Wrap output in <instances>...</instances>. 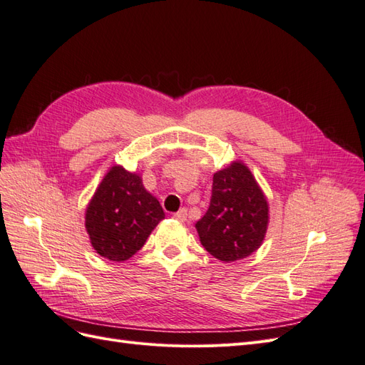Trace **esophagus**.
I'll use <instances>...</instances> for the list:
<instances>
[{"mask_svg": "<svg viewBox=\"0 0 365 365\" xmlns=\"http://www.w3.org/2000/svg\"><path fill=\"white\" fill-rule=\"evenodd\" d=\"M173 217H175L176 220H180V222H184V220L187 219V208L178 210V212H176V213L173 215Z\"/></svg>", "mask_w": 365, "mask_h": 365, "instance_id": "esophagus-1", "label": "esophagus"}]
</instances>
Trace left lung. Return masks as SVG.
<instances>
[{
  "label": "left lung",
  "instance_id": "8db88e82",
  "mask_svg": "<svg viewBox=\"0 0 365 365\" xmlns=\"http://www.w3.org/2000/svg\"><path fill=\"white\" fill-rule=\"evenodd\" d=\"M195 227L204 248L227 263L248 257L262 245L268 202L247 165L233 163L213 175L210 207Z\"/></svg>",
  "mask_w": 365,
  "mask_h": 365
}]
</instances>
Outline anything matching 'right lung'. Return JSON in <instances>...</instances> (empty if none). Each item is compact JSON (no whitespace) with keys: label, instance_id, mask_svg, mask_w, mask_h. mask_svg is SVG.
<instances>
[{"label":"right lung","instance_id":"right-lung-1","mask_svg":"<svg viewBox=\"0 0 365 365\" xmlns=\"http://www.w3.org/2000/svg\"><path fill=\"white\" fill-rule=\"evenodd\" d=\"M164 219L160 202L143 187L141 178L113 168L86 208L85 225L93 248L113 262L130 259Z\"/></svg>","mask_w":365,"mask_h":365}]
</instances>
